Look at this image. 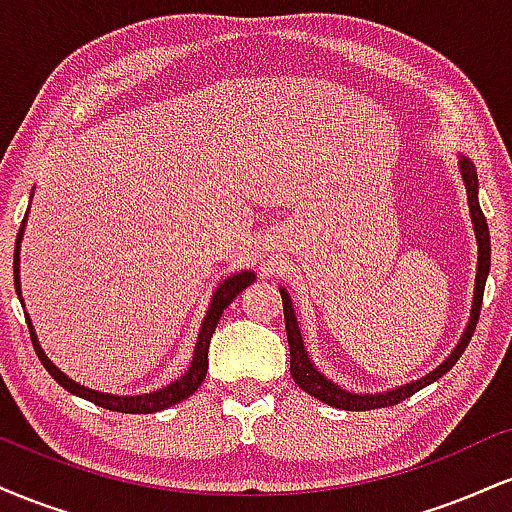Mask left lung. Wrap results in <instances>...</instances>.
Listing matches in <instances>:
<instances>
[{"label": "left lung", "mask_w": 512, "mask_h": 512, "mask_svg": "<svg viewBox=\"0 0 512 512\" xmlns=\"http://www.w3.org/2000/svg\"><path fill=\"white\" fill-rule=\"evenodd\" d=\"M457 170H460V178L464 182V192H467V207L469 216H472V228L474 238H477V279H474V296H472V310H469V320L464 325V332L460 342L455 344V349L450 351L448 358H445L440 366H436L431 373H426L424 378L411 380L407 385L392 387V390L385 392H351L346 387L337 385L334 380L327 378L325 373H320L313 361H310L308 349H305V342L301 337V327H298L296 310H293V301L289 291L284 286H279L281 291V303H284V322H286V337H289V351H291V378L293 383L301 387L303 392L313 395L320 402L330 404V407L346 409V411H368V409H380V407H392V404H399L402 399L414 395V392L424 390L426 385L436 383L438 378H443L448 370L455 366L457 358L464 354L469 339H472L474 327H477L479 310H481V298H484V286L486 276H489L491 269V238H489V223H486L484 214H481L479 207V180H477V168L469 161L467 156H457Z\"/></svg>", "instance_id": "left-lung-1"}]
</instances>
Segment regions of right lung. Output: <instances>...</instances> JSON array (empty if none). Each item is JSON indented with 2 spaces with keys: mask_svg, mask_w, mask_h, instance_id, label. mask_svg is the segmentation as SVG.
<instances>
[{
  "mask_svg": "<svg viewBox=\"0 0 512 512\" xmlns=\"http://www.w3.org/2000/svg\"><path fill=\"white\" fill-rule=\"evenodd\" d=\"M28 207H31V204H28ZM26 221H28V211L21 221L19 236H16V250H14V286H16V293H19L21 305H23V296H21L19 272H21V240H23V231H26ZM255 279H257L255 272L243 269V272H233L231 276H226V279L216 286L214 293H211L207 315H204L202 327H199V332H197V342H195V351H192L190 366H187V370L180 375L178 380H173L170 385H163L161 390L144 392V395H110V392L91 390V387H84L81 383H76V380L69 378L67 373H62V370L50 361L48 354L43 351V346H40V342H38V334H35L31 317H28V313H23V315H26L28 332H31V342H33L35 354H38L40 363H43L45 370H48V373L64 387V390L72 392V395L81 397V399H88V402L98 404V407L110 409V411H122V414H154V411L168 409V407H173V404L182 402V399H187L199 385L204 383V375H207V368H209L207 356H209L211 334H214L216 325H219L223 310H226L228 305H231L233 298H236L238 293L245 289V286H250ZM23 310H26V305H23Z\"/></svg>",
  "mask_w": 512,
  "mask_h": 512,
  "instance_id": "obj_1",
  "label": "right lung"
}]
</instances>
